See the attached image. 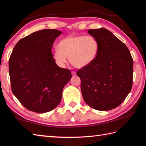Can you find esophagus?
<instances>
[{
    "label": "esophagus",
    "instance_id": "esophagus-1",
    "mask_svg": "<svg viewBox=\"0 0 146 146\" xmlns=\"http://www.w3.org/2000/svg\"><path fill=\"white\" fill-rule=\"evenodd\" d=\"M71 75H72L73 76H75L76 75V73L75 72V71H71Z\"/></svg>",
    "mask_w": 146,
    "mask_h": 146
}]
</instances>
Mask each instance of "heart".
Segmentation results:
<instances>
[{"label":"heart","instance_id":"1","mask_svg":"<svg viewBox=\"0 0 146 146\" xmlns=\"http://www.w3.org/2000/svg\"><path fill=\"white\" fill-rule=\"evenodd\" d=\"M58 49L52 51V57L59 66H64L66 58L69 57L73 66L82 68L88 66L97 58L100 45L92 36L71 35L58 43Z\"/></svg>","mask_w":146,"mask_h":146}]
</instances>
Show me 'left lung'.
<instances>
[{
    "label": "left lung",
    "instance_id": "8db88e82",
    "mask_svg": "<svg viewBox=\"0 0 146 146\" xmlns=\"http://www.w3.org/2000/svg\"><path fill=\"white\" fill-rule=\"evenodd\" d=\"M98 40L97 58L77 71L86 104L94 109L110 110L122 103L132 86L133 59L129 49L109 31L90 29Z\"/></svg>",
    "mask_w": 146,
    "mask_h": 146
}]
</instances>
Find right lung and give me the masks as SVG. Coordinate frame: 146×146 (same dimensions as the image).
<instances>
[{
	"label": "right lung",
	"instance_id": "obj_1",
	"mask_svg": "<svg viewBox=\"0 0 146 146\" xmlns=\"http://www.w3.org/2000/svg\"><path fill=\"white\" fill-rule=\"evenodd\" d=\"M62 33L43 29L21 39L9 60L12 92L29 110L45 113L60 103L70 70L59 67L52 57L54 40Z\"/></svg>",
	"mask_w": 146,
	"mask_h": 146
}]
</instances>
